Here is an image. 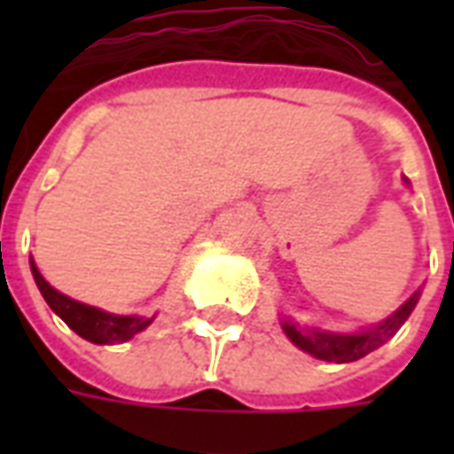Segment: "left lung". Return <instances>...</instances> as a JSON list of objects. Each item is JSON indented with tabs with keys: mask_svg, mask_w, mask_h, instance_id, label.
Wrapping results in <instances>:
<instances>
[{
	"mask_svg": "<svg viewBox=\"0 0 454 454\" xmlns=\"http://www.w3.org/2000/svg\"><path fill=\"white\" fill-rule=\"evenodd\" d=\"M419 301V292L411 296L406 304L401 306L396 314L387 318L384 324L372 328L367 333L360 335H335V333H321V331H306L299 324H292L286 321L285 333L289 335V340L294 342L296 348H301L309 355H314L318 360L335 362V364H342V362H355L364 357L367 352L377 350L381 342H387L391 335L399 331L403 321L409 318L413 306Z\"/></svg>",
	"mask_w": 454,
	"mask_h": 454,
	"instance_id": "8db88e82",
	"label": "left lung"
}]
</instances>
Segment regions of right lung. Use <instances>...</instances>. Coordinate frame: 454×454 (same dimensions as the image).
I'll use <instances>...</instances> for the list:
<instances>
[{
  "label": "right lung",
  "mask_w": 454,
  "mask_h": 454,
  "mask_svg": "<svg viewBox=\"0 0 454 454\" xmlns=\"http://www.w3.org/2000/svg\"><path fill=\"white\" fill-rule=\"evenodd\" d=\"M31 272H34L35 285L41 289V294L48 301V306L63 318L65 324L73 328L74 333L82 335L84 340L97 342V345L123 342L133 338L136 333H140V331H145L150 321H153V318H138V316H114L106 314V311H99L94 306L73 301L70 296L55 292L53 286L41 277V272L35 270L34 262H31Z\"/></svg>",
  "instance_id": "add662e5"
}]
</instances>
